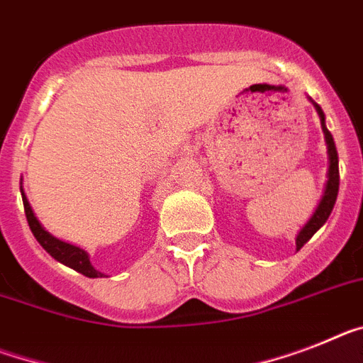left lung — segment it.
I'll return each mask as SVG.
<instances>
[{
    "label": "left lung",
    "mask_w": 363,
    "mask_h": 363,
    "mask_svg": "<svg viewBox=\"0 0 363 363\" xmlns=\"http://www.w3.org/2000/svg\"><path fill=\"white\" fill-rule=\"evenodd\" d=\"M318 108V114L321 118V127L323 133H325V140H327V147H328V181L327 186H325V194H323L321 201H319L318 208L313 212V216L310 218V221L301 228L299 236L295 240V245H297V251L303 247L304 243L308 242L312 238L313 234L318 233L319 228L325 225V221L330 216L332 208L336 205V197H337V190H340V167H337V151L336 145H334V138H332L330 130L327 129V125H325V114H323L321 106L315 105Z\"/></svg>",
    "instance_id": "1"
}]
</instances>
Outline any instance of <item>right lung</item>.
I'll use <instances>...</instances> for the list:
<instances>
[{
	"label": "right lung",
	"mask_w": 363,
	"mask_h": 363,
	"mask_svg": "<svg viewBox=\"0 0 363 363\" xmlns=\"http://www.w3.org/2000/svg\"><path fill=\"white\" fill-rule=\"evenodd\" d=\"M21 199H23L26 218H27V223H29V228H31V233L35 234V238L38 240V243H40L45 251L50 252L55 260L62 262L64 266H69L72 269L79 271V273H83L84 277H90V279L103 277V273H99V271L94 269V266L90 264L88 252H84L83 249L75 247V245H72V243H66V242H62V240L55 238V236H51V234L48 233L44 227H42L40 221H38V219H36V216L33 214V208H31V205H29V201H27L23 190H21Z\"/></svg>",
	"instance_id": "add662e5"
}]
</instances>
